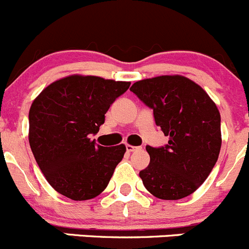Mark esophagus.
Instances as JSON below:
<instances>
[{"label":"esophagus","mask_w":249,"mask_h":249,"mask_svg":"<svg viewBox=\"0 0 249 249\" xmlns=\"http://www.w3.org/2000/svg\"><path fill=\"white\" fill-rule=\"evenodd\" d=\"M138 150V147L136 146H132V145H126V151L127 152H132V151Z\"/></svg>","instance_id":"1"}]
</instances>
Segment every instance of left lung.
<instances>
[{
    "mask_svg": "<svg viewBox=\"0 0 249 249\" xmlns=\"http://www.w3.org/2000/svg\"><path fill=\"white\" fill-rule=\"evenodd\" d=\"M153 110L168 143L146 146L150 163L140 172L146 189L156 198L178 200L198 189L219 159L221 117L208 93L184 76H159L130 88Z\"/></svg>",
    "mask_w": 249,
    "mask_h": 249,
    "instance_id": "left-lung-1",
    "label": "left lung"
}]
</instances>
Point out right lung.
Returning <instances> with one entry per match:
<instances>
[{
    "label": "right lung",
    "mask_w": 249,
    "mask_h": 249,
    "mask_svg": "<svg viewBox=\"0 0 249 249\" xmlns=\"http://www.w3.org/2000/svg\"><path fill=\"white\" fill-rule=\"evenodd\" d=\"M130 82L72 75L44 88L29 110V145L49 184L72 200L96 198L124 157L125 145L90 141Z\"/></svg>",
    "instance_id": "right-lung-1"
}]
</instances>
